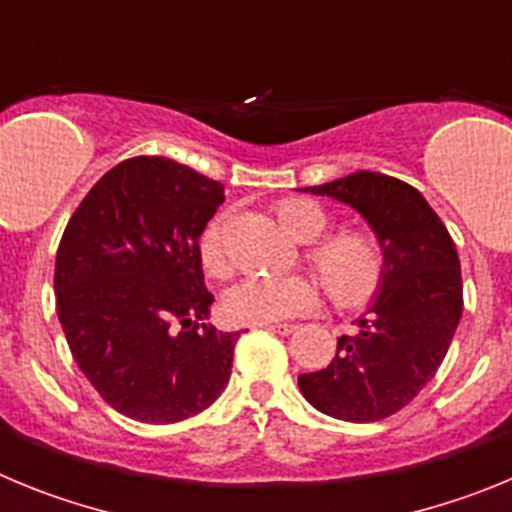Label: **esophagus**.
<instances>
[{"label": "esophagus", "mask_w": 512, "mask_h": 512, "mask_svg": "<svg viewBox=\"0 0 512 512\" xmlns=\"http://www.w3.org/2000/svg\"><path fill=\"white\" fill-rule=\"evenodd\" d=\"M264 330L269 333H279V336H289V333H295L297 325L295 323H269V325H261Z\"/></svg>", "instance_id": "obj_1"}]
</instances>
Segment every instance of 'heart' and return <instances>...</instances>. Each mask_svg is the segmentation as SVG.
<instances>
[{
  "mask_svg": "<svg viewBox=\"0 0 512 512\" xmlns=\"http://www.w3.org/2000/svg\"><path fill=\"white\" fill-rule=\"evenodd\" d=\"M279 228L300 243H310L305 259L323 282L330 302L343 310H356L372 300L384 279V246L379 235L364 225H343L322 235L330 215L310 200H282L274 207ZM202 269L212 279H228L230 266L225 246V225L210 220L197 241ZM320 302L318 284L307 277L246 279L223 297L225 318L235 325H269L315 310Z\"/></svg>",
  "mask_w": 512,
  "mask_h": 512,
  "instance_id": "1",
  "label": "heart"
}]
</instances>
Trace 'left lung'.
Returning <instances> with one entry per match:
<instances>
[{
    "mask_svg": "<svg viewBox=\"0 0 512 512\" xmlns=\"http://www.w3.org/2000/svg\"><path fill=\"white\" fill-rule=\"evenodd\" d=\"M354 207L384 246L377 300L354 336L338 338L336 359L300 374L312 408L348 423H374L402 410L436 377L461 318L459 253L423 194L395 176L356 171L305 187Z\"/></svg>",
    "mask_w": 512,
    "mask_h": 512,
    "instance_id": "8db88e82",
    "label": "left lung"
}]
</instances>
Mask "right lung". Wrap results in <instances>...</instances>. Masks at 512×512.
Masks as SVG:
<instances>
[{
  "mask_svg": "<svg viewBox=\"0 0 512 512\" xmlns=\"http://www.w3.org/2000/svg\"><path fill=\"white\" fill-rule=\"evenodd\" d=\"M225 187L161 156L117 164L89 189L56 253V310L71 354L107 405L176 423L220 397L241 333L202 323L197 241Z\"/></svg>",
  "mask_w": 512,
  "mask_h": 512,
  "instance_id": "right-lung-1",
  "label": "right lung"
}]
</instances>
